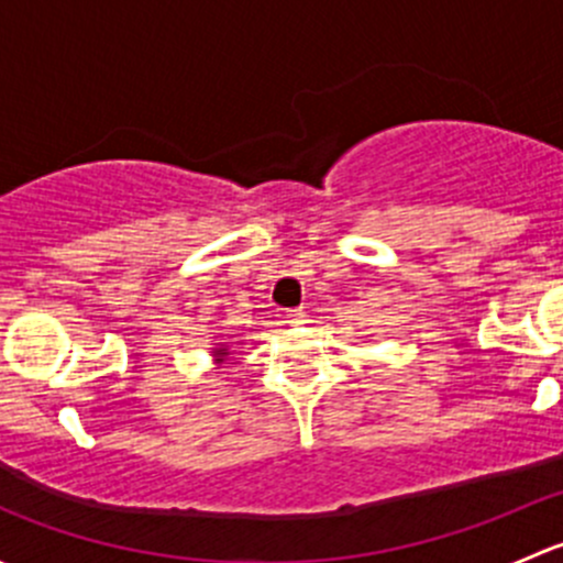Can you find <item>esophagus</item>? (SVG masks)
Masks as SVG:
<instances>
[{"label":"esophagus","instance_id":"1","mask_svg":"<svg viewBox=\"0 0 563 563\" xmlns=\"http://www.w3.org/2000/svg\"><path fill=\"white\" fill-rule=\"evenodd\" d=\"M286 321L291 323V327H302V323H308V313L305 310H286Z\"/></svg>","mask_w":563,"mask_h":563}]
</instances>
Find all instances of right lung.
Masks as SVG:
<instances>
[{
    "mask_svg": "<svg viewBox=\"0 0 563 563\" xmlns=\"http://www.w3.org/2000/svg\"><path fill=\"white\" fill-rule=\"evenodd\" d=\"M223 354H225V349H220V351H218V356H223Z\"/></svg>",
    "mask_w": 563,
    "mask_h": 563,
    "instance_id": "obj_1",
    "label": "right lung"
}]
</instances>
